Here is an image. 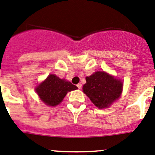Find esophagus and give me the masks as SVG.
I'll use <instances>...</instances> for the list:
<instances>
[{"label": "esophagus", "instance_id": "esophagus-1", "mask_svg": "<svg viewBox=\"0 0 155 155\" xmlns=\"http://www.w3.org/2000/svg\"><path fill=\"white\" fill-rule=\"evenodd\" d=\"M77 87H78V88H79V89H81V88H82V84L79 83L77 85Z\"/></svg>", "mask_w": 155, "mask_h": 155}]
</instances>
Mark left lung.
<instances>
[{"mask_svg": "<svg viewBox=\"0 0 155 155\" xmlns=\"http://www.w3.org/2000/svg\"><path fill=\"white\" fill-rule=\"evenodd\" d=\"M85 79L83 92L99 109L109 107L122 94V81L106 72L97 71Z\"/></svg>", "mask_w": 155, "mask_h": 155, "instance_id": "left-lung-1", "label": "left lung"}]
</instances>
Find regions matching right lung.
Returning <instances> with one entry per match:
<instances>
[{"instance_id":"1","label":"right lung","mask_w":155,"mask_h":155,"mask_svg":"<svg viewBox=\"0 0 155 155\" xmlns=\"http://www.w3.org/2000/svg\"><path fill=\"white\" fill-rule=\"evenodd\" d=\"M77 88L69 81L60 79L54 74H50L36 87L35 91L45 104L54 107L62 101L69 91Z\"/></svg>"}]
</instances>
